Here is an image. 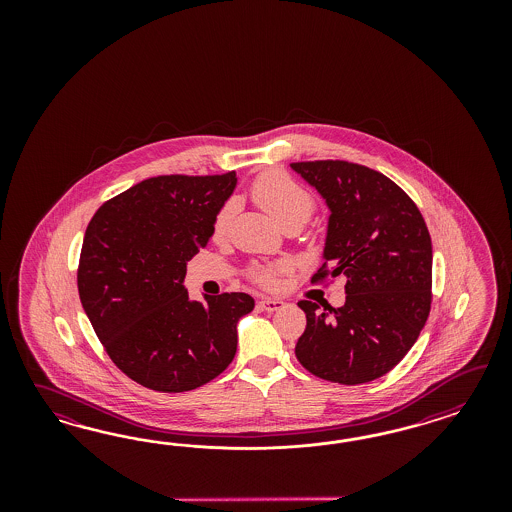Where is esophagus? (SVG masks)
<instances>
[{
  "instance_id": "1",
  "label": "esophagus",
  "mask_w": 512,
  "mask_h": 512,
  "mask_svg": "<svg viewBox=\"0 0 512 512\" xmlns=\"http://www.w3.org/2000/svg\"><path fill=\"white\" fill-rule=\"evenodd\" d=\"M259 306L266 311H278L285 306V302L278 300V298H263V300L259 302Z\"/></svg>"
}]
</instances>
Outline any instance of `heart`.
Wrapping results in <instances>:
<instances>
[{
	"label": "heart",
	"instance_id": "obj_1",
	"mask_svg": "<svg viewBox=\"0 0 512 512\" xmlns=\"http://www.w3.org/2000/svg\"><path fill=\"white\" fill-rule=\"evenodd\" d=\"M251 197L283 227H302L315 210V201L310 191L300 186L285 172L268 171L255 178V182L251 184ZM234 212V201L221 204V208L217 210L212 221V236L216 240H221L229 231ZM285 270L287 264L283 263L274 266H255L251 268V278L263 287H276L279 274Z\"/></svg>",
	"mask_w": 512,
	"mask_h": 512
}]
</instances>
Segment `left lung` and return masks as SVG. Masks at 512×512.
Returning <instances> with one entry per match:
<instances>
[{
  "label": "left lung",
  "instance_id": "8db88e82",
  "mask_svg": "<svg viewBox=\"0 0 512 512\" xmlns=\"http://www.w3.org/2000/svg\"><path fill=\"white\" fill-rule=\"evenodd\" d=\"M330 210L325 263L311 281L343 274L345 304L300 300L306 330L298 362L332 383L360 385L390 372L432 306V238L417 204L381 172L349 161L291 163Z\"/></svg>",
  "mask_w": 512,
  "mask_h": 512
}]
</instances>
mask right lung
<instances>
[{
	"mask_svg": "<svg viewBox=\"0 0 512 512\" xmlns=\"http://www.w3.org/2000/svg\"><path fill=\"white\" fill-rule=\"evenodd\" d=\"M234 187V172L155 176L105 202L88 223L80 302L112 362L142 387L186 392L233 362L236 325L255 300L223 293L197 302L182 283Z\"/></svg>",
	"mask_w": 512,
	"mask_h": 512,
	"instance_id": "right-lung-1",
	"label": "right lung"
}]
</instances>
